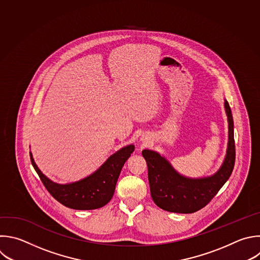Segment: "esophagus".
I'll use <instances>...</instances> for the list:
<instances>
[{
  "mask_svg": "<svg viewBox=\"0 0 260 260\" xmlns=\"http://www.w3.org/2000/svg\"><path fill=\"white\" fill-rule=\"evenodd\" d=\"M141 140H142V141H145V140H144V137H143V138H142V139H141Z\"/></svg>",
  "mask_w": 260,
  "mask_h": 260,
  "instance_id": "obj_1",
  "label": "esophagus"
}]
</instances>
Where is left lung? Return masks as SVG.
<instances>
[{
	"label": "left lung",
	"mask_w": 260,
	"mask_h": 260,
	"mask_svg": "<svg viewBox=\"0 0 260 260\" xmlns=\"http://www.w3.org/2000/svg\"><path fill=\"white\" fill-rule=\"evenodd\" d=\"M229 123L226 154L214 175L204 178H188L178 172L158 152L145 149L142 155L147 161L148 179L154 203L163 210L176 213H193L206 206L226 183L235 165L234 121L230 105L224 100Z\"/></svg>",
	"instance_id": "1"
}]
</instances>
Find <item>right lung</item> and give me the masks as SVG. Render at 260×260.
<instances>
[{"label": "right lung", "mask_w": 260, "mask_h": 260, "mask_svg": "<svg viewBox=\"0 0 260 260\" xmlns=\"http://www.w3.org/2000/svg\"><path fill=\"white\" fill-rule=\"evenodd\" d=\"M134 151L133 144L121 148L92 175L68 184H58L47 178L36 164L31 152L30 159L44 186L58 202L72 209L92 210L103 207L111 200L122 166Z\"/></svg>", "instance_id": "1"}]
</instances>
